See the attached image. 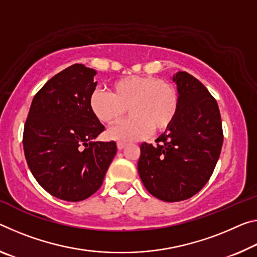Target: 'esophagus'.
I'll list each match as a JSON object with an SVG mask.
<instances>
[{
  "mask_svg": "<svg viewBox=\"0 0 257 257\" xmlns=\"http://www.w3.org/2000/svg\"><path fill=\"white\" fill-rule=\"evenodd\" d=\"M116 146H117V150H123L124 149V146H125V144L124 143H122V142H119V143L116 144Z\"/></svg>",
  "mask_w": 257,
  "mask_h": 257,
  "instance_id": "obj_1",
  "label": "esophagus"
}]
</instances>
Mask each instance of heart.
Here are the masks:
<instances>
[{"instance_id":"b5f03b06","label":"heart","mask_w":257,"mask_h":257,"mask_svg":"<svg viewBox=\"0 0 257 257\" xmlns=\"http://www.w3.org/2000/svg\"><path fill=\"white\" fill-rule=\"evenodd\" d=\"M180 97L170 82L153 76H125L112 84L111 92L93 90L89 107L104 124L116 123L125 114L132 116L108 130L115 141L132 142L168 129L177 115Z\"/></svg>"}]
</instances>
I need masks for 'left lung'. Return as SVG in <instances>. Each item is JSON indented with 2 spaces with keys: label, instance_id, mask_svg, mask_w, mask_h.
<instances>
[{
  "label": "left lung",
  "instance_id": "left-lung-1",
  "mask_svg": "<svg viewBox=\"0 0 257 257\" xmlns=\"http://www.w3.org/2000/svg\"><path fill=\"white\" fill-rule=\"evenodd\" d=\"M172 80L180 97L177 115L157 145H141L137 165L146 190L167 202L186 200L206 185L223 144L218 105L207 88L183 71Z\"/></svg>",
  "mask_w": 257,
  "mask_h": 257
}]
</instances>
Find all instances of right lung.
I'll return each mask as SVG.
<instances>
[{"label": "right lung", "mask_w": 257, "mask_h": 257, "mask_svg": "<svg viewBox=\"0 0 257 257\" xmlns=\"http://www.w3.org/2000/svg\"><path fill=\"white\" fill-rule=\"evenodd\" d=\"M96 74L74 64L51 77L34 96L24 128L31 173L47 192L65 201L95 193L116 154L115 142H96L105 129L89 107Z\"/></svg>", "instance_id": "1"}]
</instances>
